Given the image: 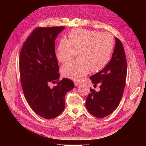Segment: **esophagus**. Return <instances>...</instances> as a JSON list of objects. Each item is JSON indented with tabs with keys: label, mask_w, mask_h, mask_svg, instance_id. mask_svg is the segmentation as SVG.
Wrapping results in <instances>:
<instances>
[{
	"label": "esophagus",
	"mask_w": 146,
	"mask_h": 146,
	"mask_svg": "<svg viewBox=\"0 0 146 146\" xmlns=\"http://www.w3.org/2000/svg\"><path fill=\"white\" fill-rule=\"evenodd\" d=\"M74 84H75V86H79L80 85V84H82V83L80 82H74Z\"/></svg>",
	"instance_id": "esophagus-1"
}]
</instances>
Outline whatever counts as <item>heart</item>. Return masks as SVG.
Returning <instances> with one entry per match:
<instances>
[{"mask_svg": "<svg viewBox=\"0 0 146 146\" xmlns=\"http://www.w3.org/2000/svg\"><path fill=\"white\" fill-rule=\"evenodd\" d=\"M114 45L112 35L94 30L75 29L68 34V39L63 38L59 42L56 57L61 62L79 58L64 64L61 68L66 78L81 80L90 70L98 72L108 63Z\"/></svg>", "mask_w": 146, "mask_h": 146, "instance_id": "heart-1", "label": "heart"}]
</instances>
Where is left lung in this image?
<instances>
[{
    "instance_id": "left-lung-1",
    "label": "left lung",
    "mask_w": 146,
    "mask_h": 146,
    "mask_svg": "<svg viewBox=\"0 0 146 146\" xmlns=\"http://www.w3.org/2000/svg\"><path fill=\"white\" fill-rule=\"evenodd\" d=\"M116 44L112 58L104 69L90 77L94 86L100 85V90L90 88L85 106L93 116L104 118L118 107L121 100L127 74V64L122 42L115 38Z\"/></svg>"
}]
</instances>
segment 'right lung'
<instances>
[{"mask_svg":"<svg viewBox=\"0 0 146 146\" xmlns=\"http://www.w3.org/2000/svg\"><path fill=\"white\" fill-rule=\"evenodd\" d=\"M64 26L36 27L21 48L20 75L26 100L31 109L46 119L58 116L65 107L66 94L74 88L68 79L59 80L55 39ZM50 82L57 83L52 88Z\"/></svg>","mask_w":146,"mask_h":146,"instance_id":"right-lung-1","label":"right lung"}]
</instances>
